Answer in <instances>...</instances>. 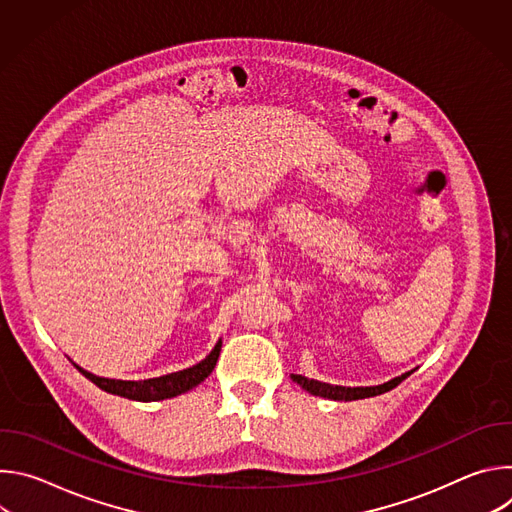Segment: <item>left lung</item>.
<instances>
[{
	"mask_svg": "<svg viewBox=\"0 0 512 512\" xmlns=\"http://www.w3.org/2000/svg\"><path fill=\"white\" fill-rule=\"evenodd\" d=\"M409 375H411V371L401 375V377L391 379L389 383L377 385V387H340V385H328V383H322V381H314V379H308V377H302V375H291V379H294L302 389H306L308 393H312L316 397L334 399V401H356V399H367V397L387 393V391L395 389Z\"/></svg>",
	"mask_w": 512,
	"mask_h": 512,
	"instance_id": "obj_1",
	"label": "left lung"
}]
</instances>
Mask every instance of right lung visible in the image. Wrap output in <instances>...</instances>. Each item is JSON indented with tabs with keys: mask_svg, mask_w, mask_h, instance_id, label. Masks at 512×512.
<instances>
[{
	"mask_svg": "<svg viewBox=\"0 0 512 512\" xmlns=\"http://www.w3.org/2000/svg\"><path fill=\"white\" fill-rule=\"evenodd\" d=\"M221 346L223 342L218 340L216 346L210 350V354L200 360L198 364L190 369L178 371V373H170L164 377H156V379H145V381H119V379H105V377H97L85 369H81L79 364L75 367L89 379L93 381L99 389L111 393V395H119V397H127L133 401H162V399H170L176 395H182L190 389H194L196 385H200L214 369V364L218 360V354H221Z\"/></svg>",
	"mask_w": 512,
	"mask_h": 512,
	"instance_id": "right-lung-1",
	"label": "right lung"
}]
</instances>
